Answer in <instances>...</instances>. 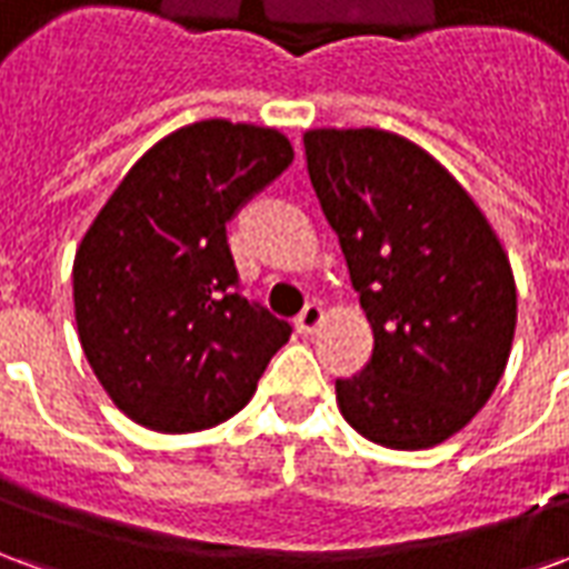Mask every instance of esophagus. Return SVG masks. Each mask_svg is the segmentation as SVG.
I'll return each instance as SVG.
<instances>
[{
	"label": "esophagus",
	"instance_id": "1",
	"mask_svg": "<svg viewBox=\"0 0 569 569\" xmlns=\"http://www.w3.org/2000/svg\"><path fill=\"white\" fill-rule=\"evenodd\" d=\"M322 320H326V310H322V305L310 301V305H305V310L296 317L298 332H317V329L322 326Z\"/></svg>",
	"mask_w": 569,
	"mask_h": 569
}]
</instances>
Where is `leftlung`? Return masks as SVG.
Listing matches in <instances>:
<instances>
[{
	"label": "left lung",
	"mask_w": 569,
	"mask_h": 569,
	"mask_svg": "<svg viewBox=\"0 0 569 569\" xmlns=\"http://www.w3.org/2000/svg\"><path fill=\"white\" fill-rule=\"evenodd\" d=\"M305 154L375 335L369 366L335 381L338 408L375 445L436 448L476 418L506 371L518 317L509 256L418 142L317 128Z\"/></svg>",
	"instance_id": "left-lung-1"
}]
</instances>
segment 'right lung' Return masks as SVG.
Segmentation results:
<instances>
[{"label": "right lung", "instance_id": "obj_1", "mask_svg": "<svg viewBox=\"0 0 569 569\" xmlns=\"http://www.w3.org/2000/svg\"><path fill=\"white\" fill-rule=\"evenodd\" d=\"M280 130L194 121L151 146L72 261L84 357L118 411L200 432L247 406L292 326L237 292L224 224L292 163Z\"/></svg>", "mask_w": 569, "mask_h": 569}]
</instances>
